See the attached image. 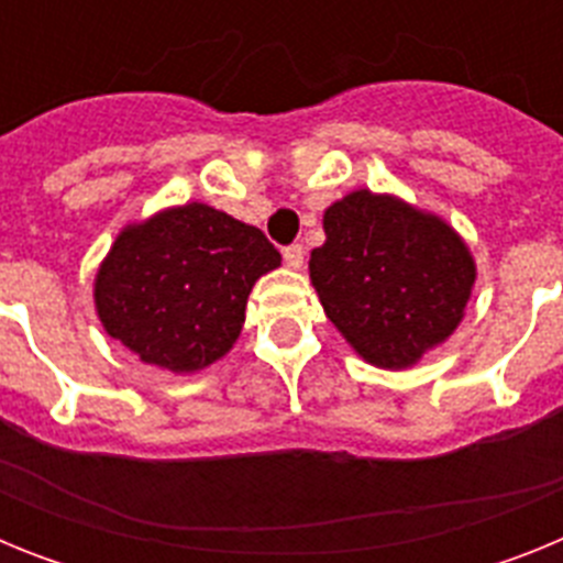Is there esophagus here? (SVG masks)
I'll use <instances>...</instances> for the list:
<instances>
[{"mask_svg": "<svg viewBox=\"0 0 563 563\" xmlns=\"http://www.w3.org/2000/svg\"><path fill=\"white\" fill-rule=\"evenodd\" d=\"M282 256H285V265L290 267V271H298V267L305 265V247L301 245H290L282 251Z\"/></svg>", "mask_w": 563, "mask_h": 563, "instance_id": "obj_1", "label": "esophagus"}]
</instances>
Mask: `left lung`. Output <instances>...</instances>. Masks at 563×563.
<instances>
[{
    "label": "left lung",
    "mask_w": 563,
    "mask_h": 563,
    "mask_svg": "<svg viewBox=\"0 0 563 563\" xmlns=\"http://www.w3.org/2000/svg\"><path fill=\"white\" fill-rule=\"evenodd\" d=\"M310 282L343 341L377 369H411L465 318L476 262L440 213L357 188L324 211Z\"/></svg>",
    "instance_id": "left-lung-1"
}]
</instances>
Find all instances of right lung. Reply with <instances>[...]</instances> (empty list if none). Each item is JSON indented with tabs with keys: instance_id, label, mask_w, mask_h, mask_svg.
<instances>
[{
	"instance_id": "1",
	"label": "right lung",
	"mask_w": 563,
	"mask_h": 563,
	"mask_svg": "<svg viewBox=\"0 0 563 563\" xmlns=\"http://www.w3.org/2000/svg\"><path fill=\"white\" fill-rule=\"evenodd\" d=\"M282 265L258 228L206 202L129 222L92 282L98 321L132 355L197 375L233 350L253 285Z\"/></svg>"
}]
</instances>
